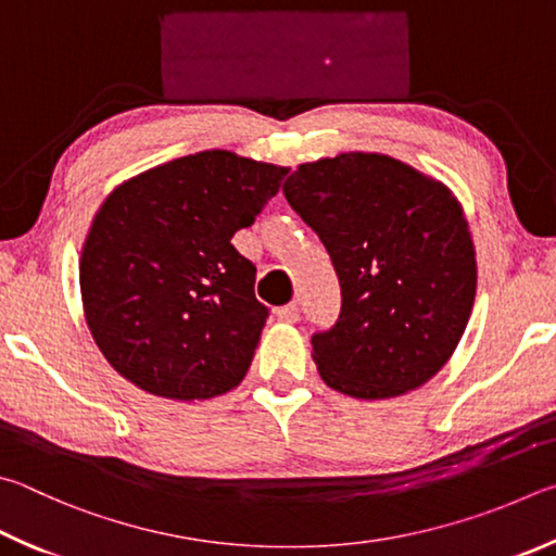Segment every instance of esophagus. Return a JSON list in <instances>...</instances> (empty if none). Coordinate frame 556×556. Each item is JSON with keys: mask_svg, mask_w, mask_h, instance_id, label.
Returning a JSON list of instances; mask_svg holds the SVG:
<instances>
[{"mask_svg": "<svg viewBox=\"0 0 556 556\" xmlns=\"http://www.w3.org/2000/svg\"><path fill=\"white\" fill-rule=\"evenodd\" d=\"M276 317L280 319V323H298V319H300V303H290V305L278 307Z\"/></svg>", "mask_w": 556, "mask_h": 556, "instance_id": "esophagus-1", "label": "esophagus"}]
</instances>
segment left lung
<instances>
[{
    "instance_id": "left-lung-1",
    "label": "left lung",
    "mask_w": 556,
    "mask_h": 556,
    "mask_svg": "<svg viewBox=\"0 0 556 556\" xmlns=\"http://www.w3.org/2000/svg\"><path fill=\"white\" fill-rule=\"evenodd\" d=\"M283 194L332 258L342 309L313 334L323 381L381 401L450 362L471 317L476 251L442 182L381 153L303 163Z\"/></svg>"
}]
</instances>
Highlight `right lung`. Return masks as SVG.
I'll list each match as a JSON object with an SVG mask.
<instances>
[{
    "mask_svg": "<svg viewBox=\"0 0 556 556\" xmlns=\"http://www.w3.org/2000/svg\"><path fill=\"white\" fill-rule=\"evenodd\" d=\"M288 168L231 151L182 155L122 182L87 233L85 319L126 381L204 401L247 376L268 307L231 237L251 227Z\"/></svg>",
    "mask_w": 556,
    "mask_h": 556,
    "instance_id": "add662e5",
    "label": "right lung"
}]
</instances>
